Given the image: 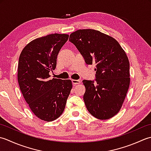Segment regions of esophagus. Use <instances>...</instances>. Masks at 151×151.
Wrapping results in <instances>:
<instances>
[{
    "instance_id": "esophagus-1",
    "label": "esophagus",
    "mask_w": 151,
    "mask_h": 151,
    "mask_svg": "<svg viewBox=\"0 0 151 151\" xmlns=\"http://www.w3.org/2000/svg\"><path fill=\"white\" fill-rule=\"evenodd\" d=\"M72 83L73 85H76L77 84H79L81 81L79 80H76V79H72Z\"/></svg>"
}]
</instances>
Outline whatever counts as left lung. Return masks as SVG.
<instances>
[{
  "instance_id": "left-lung-1",
  "label": "left lung",
  "mask_w": 151,
  "mask_h": 151,
  "mask_svg": "<svg viewBox=\"0 0 151 151\" xmlns=\"http://www.w3.org/2000/svg\"><path fill=\"white\" fill-rule=\"evenodd\" d=\"M87 64L96 63L94 80H83V100L91 114L98 119L113 117L121 107L130 85V64L119 42L93 29H80L70 35Z\"/></svg>"
}]
</instances>
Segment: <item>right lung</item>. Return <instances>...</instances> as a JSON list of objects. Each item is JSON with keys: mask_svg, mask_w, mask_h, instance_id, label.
Wrapping results in <instances>:
<instances>
[{"mask_svg": "<svg viewBox=\"0 0 151 151\" xmlns=\"http://www.w3.org/2000/svg\"><path fill=\"white\" fill-rule=\"evenodd\" d=\"M69 36L51 34L36 38L21 51L17 79L26 102L37 117L45 121L57 119L64 111L72 88L70 79H50L57 58Z\"/></svg>", "mask_w": 151, "mask_h": 151, "instance_id": "add662e5", "label": "right lung"}]
</instances>
